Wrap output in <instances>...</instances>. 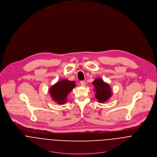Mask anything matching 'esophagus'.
I'll list each match as a JSON object with an SVG mask.
<instances>
[{
    "label": "esophagus",
    "mask_w": 157,
    "mask_h": 157,
    "mask_svg": "<svg viewBox=\"0 0 157 157\" xmlns=\"http://www.w3.org/2000/svg\"><path fill=\"white\" fill-rule=\"evenodd\" d=\"M85 81H81L80 82V84H81V85L82 86H85Z\"/></svg>",
    "instance_id": "1"
}]
</instances>
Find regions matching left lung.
<instances>
[{"instance_id": "8db88e82", "label": "left lung", "mask_w": 157, "mask_h": 157, "mask_svg": "<svg viewBox=\"0 0 157 157\" xmlns=\"http://www.w3.org/2000/svg\"><path fill=\"white\" fill-rule=\"evenodd\" d=\"M92 83L95 86L94 91L95 92V97L99 103H103L108 101L112 96V90L110 86L101 78H97Z\"/></svg>"}]
</instances>
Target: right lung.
Here are the masks:
<instances>
[{
    "mask_svg": "<svg viewBox=\"0 0 157 157\" xmlns=\"http://www.w3.org/2000/svg\"><path fill=\"white\" fill-rule=\"evenodd\" d=\"M75 86L74 81L64 79L52 85L49 90V92L55 102L63 105L67 101L68 94Z\"/></svg>",
    "mask_w": 157,
    "mask_h": 157,
    "instance_id": "obj_1",
    "label": "right lung"
}]
</instances>
